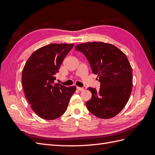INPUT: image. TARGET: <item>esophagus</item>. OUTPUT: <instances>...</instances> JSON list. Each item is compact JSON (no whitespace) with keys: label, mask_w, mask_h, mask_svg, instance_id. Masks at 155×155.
Returning a JSON list of instances; mask_svg holds the SVG:
<instances>
[{"label":"esophagus","mask_w":155,"mask_h":155,"mask_svg":"<svg viewBox=\"0 0 155 155\" xmlns=\"http://www.w3.org/2000/svg\"><path fill=\"white\" fill-rule=\"evenodd\" d=\"M77 89H78V90H79V91H84V88H83L79 87H77Z\"/></svg>","instance_id":"1"}]
</instances>
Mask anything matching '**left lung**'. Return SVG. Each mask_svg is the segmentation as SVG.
<instances>
[{"label":"left lung","mask_w":155,"mask_h":155,"mask_svg":"<svg viewBox=\"0 0 155 155\" xmlns=\"http://www.w3.org/2000/svg\"><path fill=\"white\" fill-rule=\"evenodd\" d=\"M91 64L100 82L99 91L88 88L91 100L88 110L97 118H113L127 103L133 88V71L126 55L116 46L103 42H88L76 46Z\"/></svg>","instance_id":"8db88e82"}]
</instances>
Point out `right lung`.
I'll list each match as a JSON object with an SVG mask.
<instances>
[{
  "instance_id": "right-lung-1",
  "label": "right lung",
  "mask_w": 155,
  "mask_h": 155,
  "mask_svg": "<svg viewBox=\"0 0 155 155\" xmlns=\"http://www.w3.org/2000/svg\"><path fill=\"white\" fill-rule=\"evenodd\" d=\"M74 44H50L35 50L22 72L23 90L31 109L41 118L52 120L66 111L76 87L54 83L55 75Z\"/></svg>"
}]
</instances>
